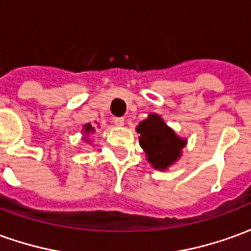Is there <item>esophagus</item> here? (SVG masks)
I'll return each instance as SVG.
<instances>
[{
	"instance_id": "34e87169",
	"label": "esophagus",
	"mask_w": 251,
	"mask_h": 251,
	"mask_svg": "<svg viewBox=\"0 0 251 251\" xmlns=\"http://www.w3.org/2000/svg\"><path fill=\"white\" fill-rule=\"evenodd\" d=\"M113 122H114L115 125L122 126L124 124H125V118H124V117H117V118H114V120H113Z\"/></svg>"
}]
</instances>
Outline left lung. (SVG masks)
Instances as JSON below:
<instances>
[{
	"instance_id": "1",
	"label": "left lung",
	"mask_w": 251,
	"mask_h": 251,
	"mask_svg": "<svg viewBox=\"0 0 251 251\" xmlns=\"http://www.w3.org/2000/svg\"><path fill=\"white\" fill-rule=\"evenodd\" d=\"M137 131L141 134L140 145L147 153L148 161L161 171L180 157V151L185 145L184 140L176 136L157 114H151L142 121Z\"/></svg>"
}]
</instances>
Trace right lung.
I'll use <instances>...</instances> for the list:
<instances>
[{
	"instance_id": "right-lung-1",
	"label": "right lung",
	"mask_w": 251,
	"mask_h": 251,
	"mask_svg": "<svg viewBox=\"0 0 251 251\" xmlns=\"http://www.w3.org/2000/svg\"><path fill=\"white\" fill-rule=\"evenodd\" d=\"M84 131H86V133H90V131H94V129L91 127V125L88 124V125L84 126Z\"/></svg>"
}]
</instances>
